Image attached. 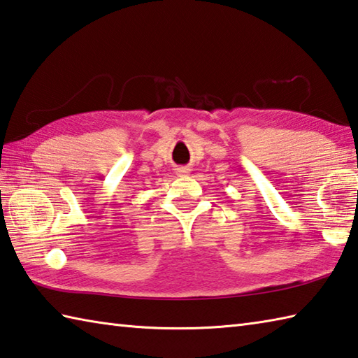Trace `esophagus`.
<instances>
[{"label": "esophagus", "mask_w": 358, "mask_h": 358, "mask_svg": "<svg viewBox=\"0 0 358 358\" xmlns=\"http://www.w3.org/2000/svg\"><path fill=\"white\" fill-rule=\"evenodd\" d=\"M187 173H189V171L186 169V167H177V175H180V177H186Z\"/></svg>", "instance_id": "obj_1"}]
</instances>
